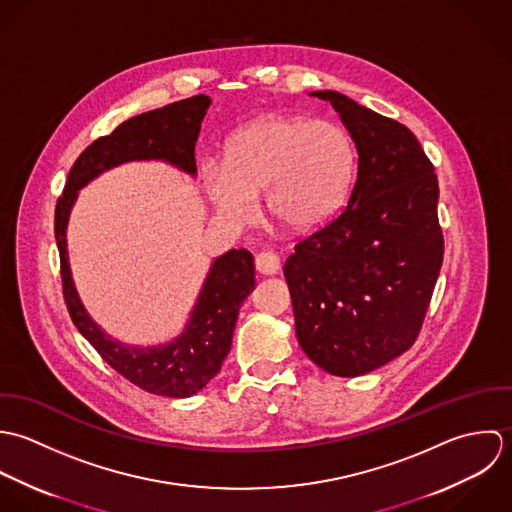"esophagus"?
<instances>
[{
    "label": "esophagus",
    "mask_w": 512,
    "mask_h": 512,
    "mask_svg": "<svg viewBox=\"0 0 512 512\" xmlns=\"http://www.w3.org/2000/svg\"><path fill=\"white\" fill-rule=\"evenodd\" d=\"M255 267L261 275H275L281 267V259L277 253L273 251H261L257 257H255Z\"/></svg>",
    "instance_id": "34e87169"
}]
</instances>
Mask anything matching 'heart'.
<instances>
[{
	"label": "heart",
	"instance_id": "1",
	"mask_svg": "<svg viewBox=\"0 0 512 512\" xmlns=\"http://www.w3.org/2000/svg\"><path fill=\"white\" fill-rule=\"evenodd\" d=\"M354 170L356 150L340 124L267 114L227 140L223 166L205 164L202 188L225 221H249L265 192L271 217L307 233L346 202Z\"/></svg>",
	"mask_w": 512,
	"mask_h": 512
}]
</instances>
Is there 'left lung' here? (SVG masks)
<instances>
[{
  "label": "left lung",
  "instance_id": "1",
  "mask_svg": "<svg viewBox=\"0 0 512 512\" xmlns=\"http://www.w3.org/2000/svg\"><path fill=\"white\" fill-rule=\"evenodd\" d=\"M332 104L358 152L344 211L285 263L301 348L324 372L368 374L413 344L443 263L439 186L404 124L336 91Z\"/></svg>",
  "mask_w": 512,
  "mask_h": 512
}]
</instances>
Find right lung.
I'll return each instance as SVG.
<instances>
[{
  "label": "right lung",
  "instance_id": "add662e5",
  "mask_svg": "<svg viewBox=\"0 0 512 512\" xmlns=\"http://www.w3.org/2000/svg\"><path fill=\"white\" fill-rule=\"evenodd\" d=\"M209 104V97L196 95L148 110L95 140L71 168L55 209V239L71 320L120 376L166 398H190L202 392L221 370L239 308L255 289L253 255L247 249H229L215 257L182 332L160 344L138 346L110 336L81 301L69 263L67 227L79 192L122 164L162 162L196 178V142Z\"/></svg>",
  "mask_w": 512,
  "mask_h": 512
}]
</instances>
